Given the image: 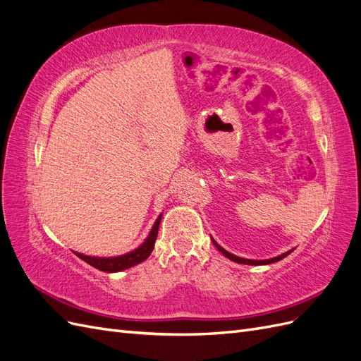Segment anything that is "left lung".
Here are the masks:
<instances>
[{"instance_id":"left-lung-1","label":"left lung","mask_w":361,"mask_h":361,"mask_svg":"<svg viewBox=\"0 0 361 361\" xmlns=\"http://www.w3.org/2000/svg\"><path fill=\"white\" fill-rule=\"evenodd\" d=\"M212 239V238H211ZM212 243H214V245L218 248V251H221V253L227 257V259H231V260H233V262H236V264H244V265H269V264H274V262H279V260H281L283 257H286L288 255H290L292 251H293V248L292 250H289V251H286V253H283V255H280V256H277V257H272V259H265V260H253V259H244V257H238V256H235V255H232V253H228L227 250H224L223 247H220L216 243H215V239H212Z\"/></svg>"}]
</instances>
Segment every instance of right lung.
<instances>
[{"label": "right lung", "mask_w": 361, "mask_h": 361, "mask_svg": "<svg viewBox=\"0 0 361 361\" xmlns=\"http://www.w3.org/2000/svg\"><path fill=\"white\" fill-rule=\"evenodd\" d=\"M161 218L162 214H159V216L157 218V221L152 227L150 233L147 235V238L145 239V243L141 244L138 248L129 251V253H125L122 256H114V257H96V256H87V255H81V253H76L75 255L78 256L80 259H82L87 264L94 267L96 269L104 271V272H118V271H123L128 269L130 267H135L141 262L146 260L152 250L155 247V241H157V236H158V228H159V223H161Z\"/></svg>", "instance_id": "obj_1"}]
</instances>
